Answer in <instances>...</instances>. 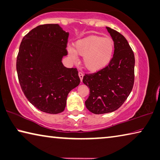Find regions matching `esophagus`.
<instances>
[{"instance_id": "34e87169", "label": "esophagus", "mask_w": 160, "mask_h": 160, "mask_svg": "<svg viewBox=\"0 0 160 160\" xmlns=\"http://www.w3.org/2000/svg\"><path fill=\"white\" fill-rule=\"evenodd\" d=\"M78 75H79V78H80V81H81V82H82V78H83V73L81 72H78Z\"/></svg>"}]
</instances>
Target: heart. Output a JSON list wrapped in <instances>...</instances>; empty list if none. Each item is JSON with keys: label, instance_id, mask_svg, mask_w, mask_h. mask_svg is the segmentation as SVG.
<instances>
[{"label": "heart", "instance_id": "1", "mask_svg": "<svg viewBox=\"0 0 160 160\" xmlns=\"http://www.w3.org/2000/svg\"><path fill=\"white\" fill-rule=\"evenodd\" d=\"M75 53L83 57L85 68L96 72L107 67L114 53V42L110 38L90 35L78 40L74 50L68 48V54L72 60H76Z\"/></svg>", "mask_w": 160, "mask_h": 160}]
</instances>
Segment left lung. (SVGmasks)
Wrapping results in <instances>:
<instances>
[{
    "instance_id": "8db88e82",
    "label": "left lung",
    "mask_w": 160,
    "mask_h": 160,
    "mask_svg": "<svg viewBox=\"0 0 160 160\" xmlns=\"http://www.w3.org/2000/svg\"><path fill=\"white\" fill-rule=\"evenodd\" d=\"M114 41V55L107 67L85 74L82 82L90 88L86 108L96 115L112 112L125 102L135 80V55L122 35L106 27Z\"/></svg>"
}]
</instances>
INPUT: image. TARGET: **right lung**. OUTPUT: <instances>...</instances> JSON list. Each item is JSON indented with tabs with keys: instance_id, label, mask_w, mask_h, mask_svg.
<instances>
[{
	"instance_id": "add662e5",
	"label": "right lung",
	"mask_w": 160,
	"mask_h": 160,
	"mask_svg": "<svg viewBox=\"0 0 160 160\" xmlns=\"http://www.w3.org/2000/svg\"><path fill=\"white\" fill-rule=\"evenodd\" d=\"M69 32L58 24L40 25L25 35L16 61L21 89L29 102L42 112L64 111L71 90L79 85L76 68H67L62 59Z\"/></svg>"
}]
</instances>
